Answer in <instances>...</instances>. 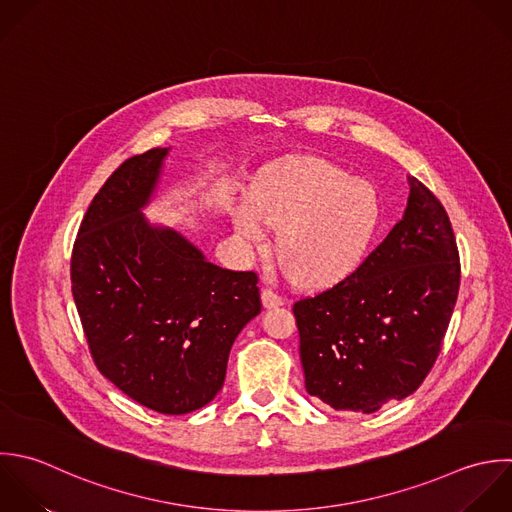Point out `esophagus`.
I'll return each instance as SVG.
<instances>
[{
    "label": "esophagus",
    "mask_w": 512,
    "mask_h": 512,
    "mask_svg": "<svg viewBox=\"0 0 512 512\" xmlns=\"http://www.w3.org/2000/svg\"><path fill=\"white\" fill-rule=\"evenodd\" d=\"M261 301H263V307H267V309H275V307L285 305V299L279 293H275L273 289H263L261 291Z\"/></svg>",
    "instance_id": "obj_1"
}]
</instances>
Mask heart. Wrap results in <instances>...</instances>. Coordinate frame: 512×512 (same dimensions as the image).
Returning a JSON list of instances; mask_svg holds the SVG:
<instances>
[{
    "instance_id": "b5f03b06",
    "label": "heart",
    "mask_w": 512,
    "mask_h": 512,
    "mask_svg": "<svg viewBox=\"0 0 512 512\" xmlns=\"http://www.w3.org/2000/svg\"><path fill=\"white\" fill-rule=\"evenodd\" d=\"M381 223L377 191L321 159H295L267 169L251 189V205L233 213L237 233L265 243L277 231V257L293 279L323 287L349 277L365 259Z\"/></svg>"
}]
</instances>
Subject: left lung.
Listing matches in <instances>:
<instances>
[{
  "label": "left lung",
  "instance_id": "left-lung-1",
  "mask_svg": "<svg viewBox=\"0 0 512 512\" xmlns=\"http://www.w3.org/2000/svg\"><path fill=\"white\" fill-rule=\"evenodd\" d=\"M403 219L335 287L293 305L305 389L335 411L375 413L433 369L461 285L441 201L409 177Z\"/></svg>",
  "mask_w": 512,
  "mask_h": 512
}]
</instances>
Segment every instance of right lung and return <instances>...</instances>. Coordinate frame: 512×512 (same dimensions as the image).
I'll list each match as a JSON object with an SVG mask.
<instances>
[{"mask_svg":"<svg viewBox=\"0 0 512 512\" xmlns=\"http://www.w3.org/2000/svg\"><path fill=\"white\" fill-rule=\"evenodd\" d=\"M169 147L123 161L93 197L71 253V291L99 373L139 405L185 415L221 391L231 347L261 313L257 275L221 269L151 201Z\"/></svg>","mask_w":512,"mask_h":512,"instance_id":"1","label":"right lung"}]
</instances>
